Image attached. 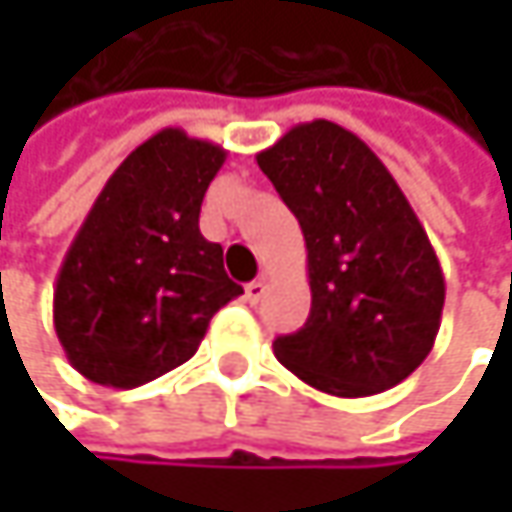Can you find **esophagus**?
<instances>
[{
	"label": "esophagus",
	"mask_w": 512,
	"mask_h": 512,
	"mask_svg": "<svg viewBox=\"0 0 512 512\" xmlns=\"http://www.w3.org/2000/svg\"><path fill=\"white\" fill-rule=\"evenodd\" d=\"M263 293H266V284H263L260 278L246 284V302H249V305H257V302L263 299Z\"/></svg>",
	"instance_id": "esophagus-1"
}]
</instances>
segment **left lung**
<instances>
[{
	"label": "left lung",
	"mask_w": 512,
	"mask_h": 512,
	"mask_svg": "<svg viewBox=\"0 0 512 512\" xmlns=\"http://www.w3.org/2000/svg\"><path fill=\"white\" fill-rule=\"evenodd\" d=\"M308 249L311 314L275 358L332 397H370L430 356L445 275L403 189L356 133L332 121L287 130L257 154Z\"/></svg>",
	"instance_id": "1"
}]
</instances>
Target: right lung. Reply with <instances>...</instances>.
<instances>
[{
  "label": "right lung",
  "instance_id": "obj_1",
  "mask_svg": "<svg viewBox=\"0 0 512 512\" xmlns=\"http://www.w3.org/2000/svg\"><path fill=\"white\" fill-rule=\"evenodd\" d=\"M228 151L165 127L100 189L61 260L52 326L67 361L106 388H136L195 356L243 293L198 216Z\"/></svg>",
  "mask_w": 512,
  "mask_h": 512
}]
</instances>
